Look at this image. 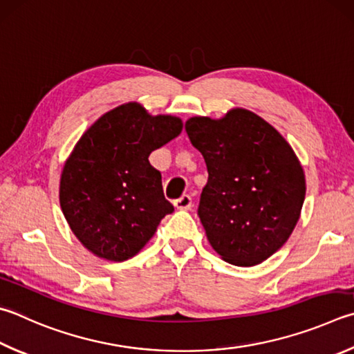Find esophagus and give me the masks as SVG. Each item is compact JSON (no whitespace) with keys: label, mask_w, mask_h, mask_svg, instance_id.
I'll return each instance as SVG.
<instances>
[{"label":"esophagus","mask_w":354,"mask_h":354,"mask_svg":"<svg viewBox=\"0 0 354 354\" xmlns=\"http://www.w3.org/2000/svg\"><path fill=\"white\" fill-rule=\"evenodd\" d=\"M175 207L181 210H189L192 207V196L190 195H183L181 198L175 199Z\"/></svg>","instance_id":"obj_1"}]
</instances>
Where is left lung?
I'll use <instances>...</instances> for the list:
<instances>
[{"label": "left lung", "mask_w": 354, "mask_h": 354, "mask_svg": "<svg viewBox=\"0 0 354 354\" xmlns=\"http://www.w3.org/2000/svg\"><path fill=\"white\" fill-rule=\"evenodd\" d=\"M185 131L207 165L198 215L223 260L254 266L283 246L305 201V175L283 136L252 111L192 118Z\"/></svg>", "instance_id": "left-lung-1"}]
</instances>
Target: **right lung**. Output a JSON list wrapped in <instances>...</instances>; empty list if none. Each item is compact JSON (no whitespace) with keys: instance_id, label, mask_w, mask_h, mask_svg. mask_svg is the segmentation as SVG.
<instances>
[{"instance_id":"add662e5","label":"right lung","mask_w":354,"mask_h":354,"mask_svg":"<svg viewBox=\"0 0 354 354\" xmlns=\"http://www.w3.org/2000/svg\"><path fill=\"white\" fill-rule=\"evenodd\" d=\"M181 130V119L125 104L80 138L63 167L60 205L71 230L93 254L113 261L131 259L171 214L149 156Z\"/></svg>"}]
</instances>
